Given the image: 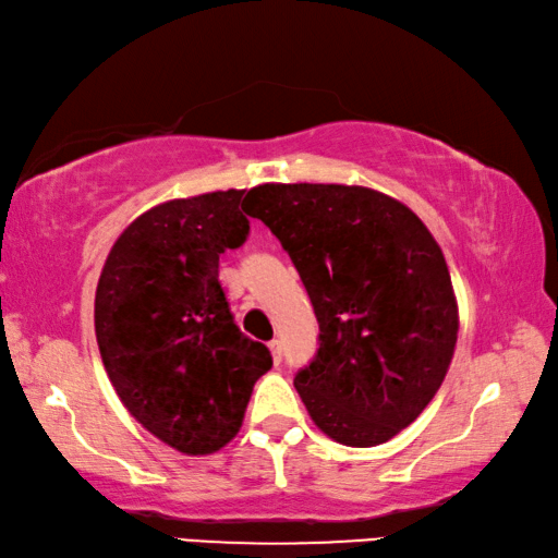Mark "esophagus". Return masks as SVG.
<instances>
[{"label":"esophagus","instance_id":"34e87169","mask_svg":"<svg viewBox=\"0 0 558 558\" xmlns=\"http://www.w3.org/2000/svg\"><path fill=\"white\" fill-rule=\"evenodd\" d=\"M268 348H270L272 362H276V365H278V362L282 360V348H280V340H270V342H268Z\"/></svg>","mask_w":558,"mask_h":558}]
</instances>
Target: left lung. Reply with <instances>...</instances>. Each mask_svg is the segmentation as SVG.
<instances>
[{"label": "left lung", "instance_id": "8db88e82", "mask_svg": "<svg viewBox=\"0 0 558 558\" xmlns=\"http://www.w3.org/2000/svg\"><path fill=\"white\" fill-rule=\"evenodd\" d=\"M245 214L286 247L320 325L295 377L315 427L377 447L420 417L452 365L459 307L435 235L412 208L367 185L263 183Z\"/></svg>", "mask_w": 558, "mask_h": 558}]
</instances>
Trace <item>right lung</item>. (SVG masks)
<instances>
[{
	"label": "right lung",
	"mask_w": 558,
	"mask_h": 558,
	"mask_svg": "<svg viewBox=\"0 0 558 558\" xmlns=\"http://www.w3.org/2000/svg\"><path fill=\"white\" fill-rule=\"evenodd\" d=\"M243 191L148 208L123 228L94 300L96 342L113 390L141 427L181 454H214L238 432L272 357L241 332L218 258L243 245Z\"/></svg>",
	"instance_id": "1"
}]
</instances>
